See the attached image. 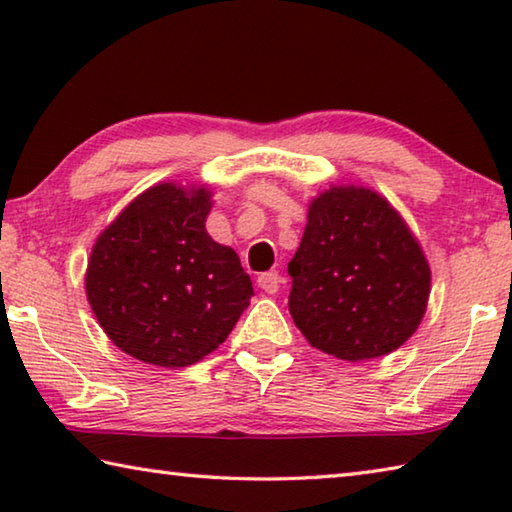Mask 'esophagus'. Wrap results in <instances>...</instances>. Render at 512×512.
<instances>
[{
	"mask_svg": "<svg viewBox=\"0 0 512 512\" xmlns=\"http://www.w3.org/2000/svg\"><path fill=\"white\" fill-rule=\"evenodd\" d=\"M257 284L259 289L266 291V293H275L277 289H280V275H277L275 271H268V273H262L257 277Z\"/></svg>",
	"mask_w": 512,
	"mask_h": 512,
	"instance_id": "34e87169",
	"label": "esophagus"
}]
</instances>
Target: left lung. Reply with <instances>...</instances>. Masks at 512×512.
I'll return each instance as SVG.
<instances>
[{"label": "left lung", "instance_id": "8db88e82", "mask_svg": "<svg viewBox=\"0 0 512 512\" xmlns=\"http://www.w3.org/2000/svg\"><path fill=\"white\" fill-rule=\"evenodd\" d=\"M289 275L293 323L311 348L343 361L404 345L431 291L429 262L400 212L357 185H332L311 198Z\"/></svg>", "mask_w": 512, "mask_h": 512}]
</instances>
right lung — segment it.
<instances>
[{
	"instance_id": "1",
	"label": "right lung",
	"mask_w": 512,
	"mask_h": 512,
	"mask_svg": "<svg viewBox=\"0 0 512 512\" xmlns=\"http://www.w3.org/2000/svg\"><path fill=\"white\" fill-rule=\"evenodd\" d=\"M207 185L160 183L94 241L85 296L121 352L185 368L228 339L255 296L235 250L207 235Z\"/></svg>"
}]
</instances>
